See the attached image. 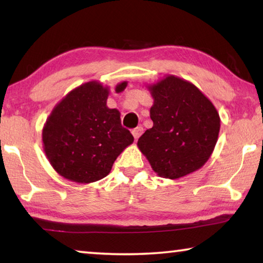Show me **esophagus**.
Returning a JSON list of instances; mask_svg holds the SVG:
<instances>
[{
    "label": "esophagus",
    "mask_w": 263,
    "mask_h": 263,
    "mask_svg": "<svg viewBox=\"0 0 263 263\" xmlns=\"http://www.w3.org/2000/svg\"><path fill=\"white\" fill-rule=\"evenodd\" d=\"M142 131H144V130H142L141 126H138V127H136V128H133V130H132V136L135 137L136 140L141 136Z\"/></svg>",
    "instance_id": "1"
}]
</instances>
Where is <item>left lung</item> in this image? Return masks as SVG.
Listing matches in <instances>:
<instances>
[{
	"label": "left lung",
	"instance_id": "left-lung-1",
	"mask_svg": "<svg viewBox=\"0 0 263 263\" xmlns=\"http://www.w3.org/2000/svg\"><path fill=\"white\" fill-rule=\"evenodd\" d=\"M146 88L153 97V126L138 139V148L160 177L177 180L198 171L219 135L216 106L194 83L175 75H164Z\"/></svg>",
	"mask_w": 263,
	"mask_h": 263
}]
</instances>
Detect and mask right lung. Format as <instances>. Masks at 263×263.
<instances>
[{
	"instance_id": "1",
	"label": "right lung",
	"mask_w": 263,
	"mask_h": 263,
	"mask_svg": "<svg viewBox=\"0 0 263 263\" xmlns=\"http://www.w3.org/2000/svg\"><path fill=\"white\" fill-rule=\"evenodd\" d=\"M127 81L119 82L122 92ZM110 88L91 80L58 102L44 124L43 148L53 169L64 179L87 184L102 180L127 146L130 131L122 127L121 112L106 105Z\"/></svg>"
}]
</instances>
